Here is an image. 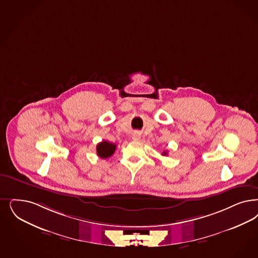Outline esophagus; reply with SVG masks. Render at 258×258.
I'll list each match as a JSON object with an SVG mask.
<instances>
[{"mask_svg": "<svg viewBox=\"0 0 258 258\" xmlns=\"http://www.w3.org/2000/svg\"><path fill=\"white\" fill-rule=\"evenodd\" d=\"M133 139L134 141H139L141 139V134L139 133H134V135H133Z\"/></svg>", "mask_w": 258, "mask_h": 258, "instance_id": "obj_1", "label": "esophagus"}]
</instances>
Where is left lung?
I'll return each instance as SVG.
<instances>
[{
    "label": "left lung",
    "instance_id": "1",
    "mask_svg": "<svg viewBox=\"0 0 258 258\" xmlns=\"http://www.w3.org/2000/svg\"><path fill=\"white\" fill-rule=\"evenodd\" d=\"M162 154H163V155H167V151H164Z\"/></svg>",
    "mask_w": 258,
    "mask_h": 258
}]
</instances>
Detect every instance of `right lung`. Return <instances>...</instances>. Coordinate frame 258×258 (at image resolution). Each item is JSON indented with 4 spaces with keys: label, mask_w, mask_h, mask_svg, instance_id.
Segmentation results:
<instances>
[{
    "label": "right lung",
    "mask_w": 258,
    "mask_h": 258,
    "mask_svg": "<svg viewBox=\"0 0 258 258\" xmlns=\"http://www.w3.org/2000/svg\"><path fill=\"white\" fill-rule=\"evenodd\" d=\"M116 150L115 144L107 142V141H102L99 143L96 148L97 151V155L100 156L101 158H107L109 156H111Z\"/></svg>",
    "instance_id": "add662e5"
}]
</instances>
